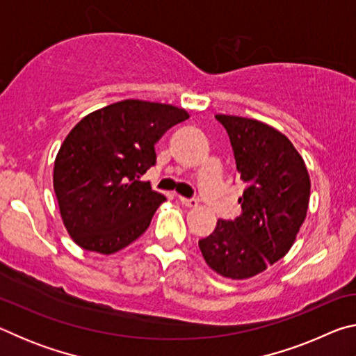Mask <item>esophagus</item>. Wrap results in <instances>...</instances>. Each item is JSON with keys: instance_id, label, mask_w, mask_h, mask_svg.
Masks as SVG:
<instances>
[{"instance_id": "esophagus-1", "label": "esophagus", "mask_w": 356, "mask_h": 356, "mask_svg": "<svg viewBox=\"0 0 356 356\" xmlns=\"http://www.w3.org/2000/svg\"><path fill=\"white\" fill-rule=\"evenodd\" d=\"M179 200H180V202H182L184 206H186V207H196V206H197V201L195 200V197H184V196H180Z\"/></svg>"}]
</instances>
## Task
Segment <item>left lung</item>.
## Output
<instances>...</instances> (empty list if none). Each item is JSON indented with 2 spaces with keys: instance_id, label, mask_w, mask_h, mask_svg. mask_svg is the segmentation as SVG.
Instances as JSON below:
<instances>
[{
  "instance_id": "obj_1",
  "label": "left lung",
  "mask_w": 356,
  "mask_h": 356,
  "mask_svg": "<svg viewBox=\"0 0 356 356\" xmlns=\"http://www.w3.org/2000/svg\"><path fill=\"white\" fill-rule=\"evenodd\" d=\"M226 129L245 185L242 213L218 220L200 240L207 265L231 280H246L278 262L292 248L306 218L311 180L293 144L256 119L216 114Z\"/></svg>"
}]
</instances>
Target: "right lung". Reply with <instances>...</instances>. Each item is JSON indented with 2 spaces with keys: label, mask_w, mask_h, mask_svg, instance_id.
I'll return each mask as SVG.
<instances>
[{
  "label": "right lung",
  "mask_w": 356,
  "mask_h": 356,
  "mask_svg": "<svg viewBox=\"0 0 356 356\" xmlns=\"http://www.w3.org/2000/svg\"><path fill=\"white\" fill-rule=\"evenodd\" d=\"M188 119L182 108L122 100L84 116L56 155L53 186L64 226L83 250L113 254L143 236L166 197L140 177L155 143Z\"/></svg>",
  "instance_id": "1"
}]
</instances>
